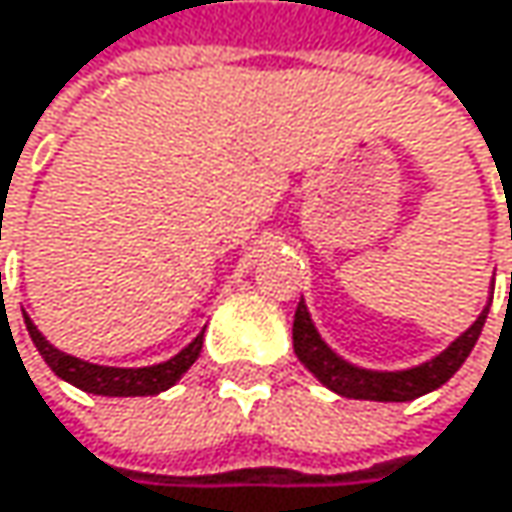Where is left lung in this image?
Instances as JSON below:
<instances>
[{"mask_svg": "<svg viewBox=\"0 0 512 512\" xmlns=\"http://www.w3.org/2000/svg\"><path fill=\"white\" fill-rule=\"evenodd\" d=\"M489 306L480 312V318L459 336L453 339L438 357L411 366V369H399V372H378V369H363L348 363L345 357H339L318 333V327L312 324V315L306 309V303L300 300L297 315H294V354L300 357V363L333 393L345 396V399H366V402H411L417 396H426L432 390H438L441 384H447L459 366L468 360V354L474 351L483 324H486Z\"/></svg>", "mask_w": 512, "mask_h": 512, "instance_id": "obj_1", "label": "left lung"}]
</instances>
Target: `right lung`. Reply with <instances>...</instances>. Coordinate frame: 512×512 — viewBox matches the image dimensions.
Returning a JSON list of instances; mask_svg holds the SVG:
<instances>
[{
    "mask_svg": "<svg viewBox=\"0 0 512 512\" xmlns=\"http://www.w3.org/2000/svg\"><path fill=\"white\" fill-rule=\"evenodd\" d=\"M23 321H26V330H29L38 354L44 357V363L62 381L74 384L77 390L95 393V396H155V393H164L191 369V363L200 357V348H203V333H200L176 357L155 363V366H140V369L98 366V363H89V360H80V357H71V354L53 348L26 312H23Z\"/></svg>",
    "mask_w": 512,
    "mask_h": 512,
    "instance_id": "right-lung-1",
    "label": "right lung"
}]
</instances>
